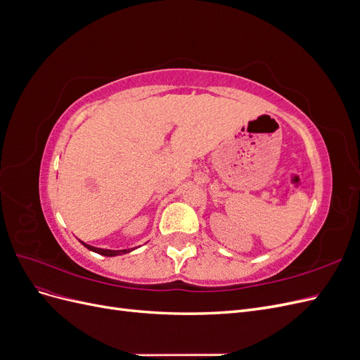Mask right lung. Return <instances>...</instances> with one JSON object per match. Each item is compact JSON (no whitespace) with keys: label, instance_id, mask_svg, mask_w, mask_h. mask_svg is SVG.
I'll list each match as a JSON object with an SVG mask.
<instances>
[{"label":"right lung","instance_id":"1","mask_svg":"<svg viewBox=\"0 0 360 360\" xmlns=\"http://www.w3.org/2000/svg\"><path fill=\"white\" fill-rule=\"evenodd\" d=\"M86 249H90V250H93V252H97V254H101V255H105V257H115V255H123V254H127V252H130L129 249H122V250H111V249H101V248H94V246H90V245H86V243H84V242H81Z\"/></svg>","mask_w":360,"mask_h":360}]
</instances>
